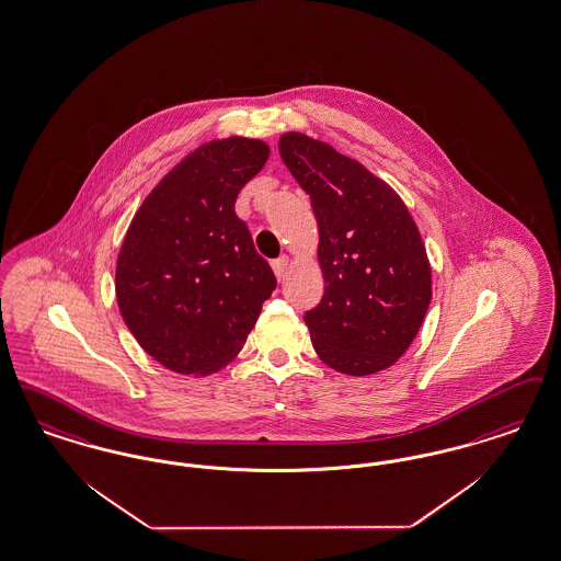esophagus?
<instances>
[{
	"mask_svg": "<svg viewBox=\"0 0 561 561\" xmlns=\"http://www.w3.org/2000/svg\"><path fill=\"white\" fill-rule=\"evenodd\" d=\"M288 265H290V259H288V256H279V259H275V261L271 263V267H273V273H275L277 279H284V277H286Z\"/></svg>",
	"mask_w": 561,
	"mask_h": 561,
	"instance_id": "1",
	"label": "esophagus"
}]
</instances>
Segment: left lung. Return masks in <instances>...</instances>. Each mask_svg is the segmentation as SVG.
<instances>
[{
    "label": "left lung",
    "instance_id": "1",
    "mask_svg": "<svg viewBox=\"0 0 561 561\" xmlns=\"http://www.w3.org/2000/svg\"><path fill=\"white\" fill-rule=\"evenodd\" d=\"M279 154L311 196L325 291L305 314L314 353L346 376H371L401 359L430 300L432 267L401 196L330 144L290 131Z\"/></svg>",
    "mask_w": 561,
    "mask_h": 561
}]
</instances>
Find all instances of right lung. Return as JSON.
<instances>
[{
	"mask_svg": "<svg viewBox=\"0 0 561 561\" xmlns=\"http://www.w3.org/2000/svg\"><path fill=\"white\" fill-rule=\"evenodd\" d=\"M270 146L231 135L202 144L137 208L116 259L118 311L137 344L181 376L233 359L275 290L270 263L236 215Z\"/></svg>",
	"mask_w": 561,
	"mask_h": 561,
	"instance_id": "1",
	"label": "right lung"
}]
</instances>
